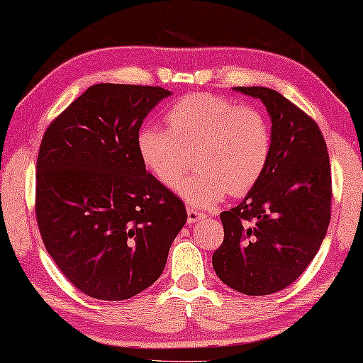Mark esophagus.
Wrapping results in <instances>:
<instances>
[{
    "mask_svg": "<svg viewBox=\"0 0 363 363\" xmlns=\"http://www.w3.org/2000/svg\"><path fill=\"white\" fill-rule=\"evenodd\" d=\"M186 213H188V223H195L205 216V213L200 210H195V208H188Z\"/></svg>",
    "mask_w": 363,
    "mask_h": 363,
    "instance_id": "34e87169",
    "label": "esophagus"
}]
</instances>
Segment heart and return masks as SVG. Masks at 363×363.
I'll list each match as a JSON object with an SVG mask.
<instances>
[{"label": "heart", "mask_w": 363, "mask_h": 363, "mask_svg": "<svg viewBox=\"0 0 363 363\" xmlns=\"http://www.w3.org/2000/svg\"><path fill=\"white\" fill-rule=\"evenodd\" d=\"M165 122L168 130L140 128L138 155L162 185L175 188L193 152L197 172L179 182L178 191L195 206L215 205L226 193L245 195L271 160V123L259 108L215 94H190L168 108Z\"/></svg>", "instance_id": "1"}]
</instances>
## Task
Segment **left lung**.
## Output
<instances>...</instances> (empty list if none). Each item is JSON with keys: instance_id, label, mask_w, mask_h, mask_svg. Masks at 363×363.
I'll return each mask as SVG.
<instances>
[{"instance_id": "8db88e82", "label": "left lung", "mask_w": 363, "mask_h": 363, "mask_svg": "<svg viewBox=\"0 0 363 363\" xmlns=\"http://www.w3.org/2000/svg\"><path fill=\"white\" fill-rule=\"evenodd\" d=\"M261 99L272 122V152L259 182L223 211L225 240L213 252L218 277L246 296L282 291L307 269L330 221L329 152L312 117L267 87H236Z\"/></svg>"}]
</instances>
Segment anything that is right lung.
Returning a JSON list of instances; mask_svg holds the SVG:
<instances>
[{
  "instance_id": "right-lung-1",
  "label": "right lung",
  "mask_w": 363,
  "mask_h": 363,
  "mask_svg": "<svg viewBox=\"0 0 363 363\" xmlns=\"http://www.w3.org/2000/svg\"><path fill=\"white\" fill-rule=\"evenodd\" d=\"M168 96L157 86L96 84L43 135L39 233L67 281L94 299H130L150 287L186 223L183 201L137 150L143 118Z\"/></svg>"
}]
</instances>
